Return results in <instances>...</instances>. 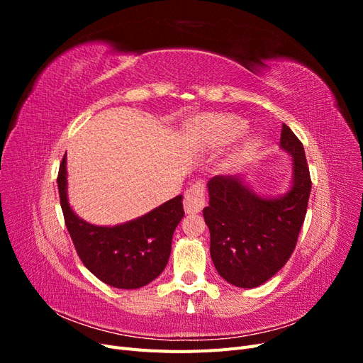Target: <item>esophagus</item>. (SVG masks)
<instances>
[{"label":"esophagus","mask_w":363,"mask_h":363,"mask_svg":"<svg viewBox=\"0 0 363 363\" xmlns=\"http://www.w3.org/2000/svg\"><path fill=\"white\" fill-rule=\"evenodd\" d=\"M184 212L186 213H200L206 206V186L203 182H196L184 192Z\"/></svg>","instance_id":"esophagus-1"}]
</instances>
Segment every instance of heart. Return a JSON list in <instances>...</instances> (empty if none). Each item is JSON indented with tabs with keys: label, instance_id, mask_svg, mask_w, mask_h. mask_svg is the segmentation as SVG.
Masks as SVG:
<instances>
[{
	"label": "heart",
	"instance_id": "heart-1",
	"mask_svg": "<svg viewBox=\"0 0 363 363\" xmlns=\"http://www.w3.org/2000/svg\"><path fill=\"white\" fill-rule=\"evenodd\" d=\"M247 130L245 121L235 116H211L206 118L201 124V133L207 145L223 147L242 136ZM256 147L255 140L245 142L244 148L240 150L239 156L247 157L250 151Z\"/></svg>",
	"mask_w": 363,
	"mask_h": 363
}]
</instances>
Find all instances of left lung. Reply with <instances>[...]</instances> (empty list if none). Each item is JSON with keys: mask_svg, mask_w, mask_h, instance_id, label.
Here are the masks:
<instances>
[{"mask_svg": "<svg viewBox=\"0 0 363 363\" xmlns=\"http://www.w3.org/2000/svg\"><path fill=\"white\" fill-rule=\"evenodd\" d=\"M280 147L292 156L294 182L288 194L262 199L238 177L208 180L204 221L211 256L219 276L238 288H257L279 272L295 250L312 189L304 148L283 124Z\"/></svg>", "mask_w": 363, "mask_h": 363, "instance_id": "left-lung-1", "label": "left lung"}]
</instances>
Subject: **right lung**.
Returning a JSON list of instances; mask_svg holds the SVG:
<instances>
[{"label": "right lung", "instance_id": "right-lung-1", "mask_svg": "<svg viewBox=\"0 0 363 363\" xmlns=\"http://www.w3.org/2000/svg\"><path fill=\"white\" fill-rule=\"evenodd\" d=\"M65 224L77 255L95 277L118 289H138L159 277L171 255L175 227L184 215L182 195L133 221L98 227L83 221L67 199V157L57 175Z\"/></svg>", "mask_w": 363, "mask_h": 363}]
</instances>
